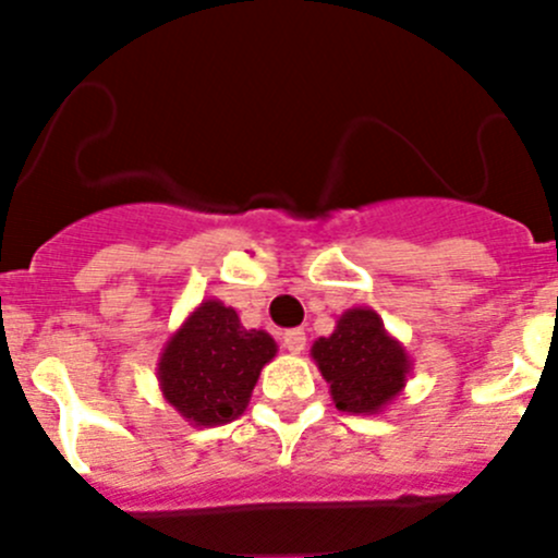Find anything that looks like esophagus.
Returning <instances> with one entry per match:
<instances>
[{
	"label": "esophagus",
	"instance_id": "34e87169",
	"mask_svg": "<svg viewBox=\"0 0 558 558\" xmlns=\"http://www.w3.org/2000/svg\"><path fill=\"white\" fill-rule=\"evenodd\" d=\"M305 345H307V337H305V331H302V329H289L283 335V348L289 353H294V356H296V353L305 351Z\"/></svg>",
	"mask_w": 558,
	"mask_h": 558
}]
</instances>
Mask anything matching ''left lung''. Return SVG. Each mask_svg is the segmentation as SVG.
<instances>
[{
  "label": "left lung",
  "mask_w": 558,
  "mask_h": 558,
  "mask_svg": "<svg viewBox=\"0 0 558 558\" xmlns=\"http://www.w3.org/2000/svg\"><path fill=\"white\" fill-rule=\"evenodd\" d=\"M311 356L329 384L331 402L351 415H378L402 393L413 373L408 351L388 335L373 307H351L329 337H318Z\"/></svg>",
  "instance_id": "8db88e82"
}]
</instances>
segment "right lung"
<instances>
[{
  "label": "right lung",
  "mask_w": 558,
  "mask_h": 558,
  "mask_svg": "<svg viewBox=\"0 0 558 558\" xmlns=\"http://www.w3.org/2000/svg\"><path fill=\"white\" fill-rule=\"evenodd\" d=\"M275 353L278 342L264 329H245L234 307L202 300L161 348L156 378L191 426H221L245 413Z\"/></svg>",
  "instance_id": "obj_1"
}]
</instances>
